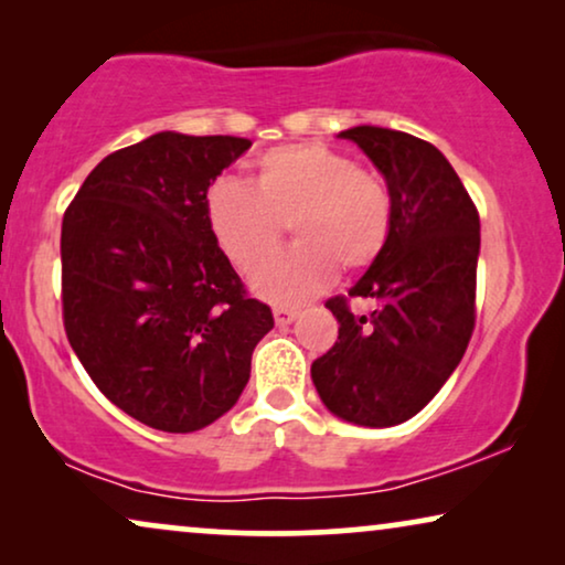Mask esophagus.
I'll return each mask as SVG.
<instances>
[{
    "mask_svg": "<svg viewBox=\"0 0 565 565\" xmlns=\"http://www.w3.org/2000/svg\"><path fill=\"white\" fill-rule=\"evenodd\" d=\"M273 313H275V321L280 323V327H285V323L296 321L300 311H298V308H292V306H275Z\"/></svg>",
    "mask_w": 565,
    "mask_h": 565,
    "instance_id": "obj_1",
    "label": "esophagus"
}]
</instances>
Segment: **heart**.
Wrapping results in <instances>:
<instances>
[{
  "instance_id": "1",
  "label": "heart",
  "mask_w": 565,
  "mask_h": 565,
  "mask_svg": "<svg viewBox=\"0 0 565 565\" xmlns=\"http://www.w3.org/2000/svg\"><path fill=\"white\" fill-rule=\"evenodd\" d=\"M205 223L236 267H252L279 243L287 223L299 242L252 269L269 300H306L381 259L393 228V200L370 169L323 143H282L259 153L252 182L218 177L203 198Z\"/></svg>"
}]
</instances>
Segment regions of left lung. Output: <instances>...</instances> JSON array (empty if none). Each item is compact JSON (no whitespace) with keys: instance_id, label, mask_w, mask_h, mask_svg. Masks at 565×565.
Instances as JSON below:
<instances>
[{"instance_id":"left-lung-1","label":"left lung","mask_w":565,"mask_h":565,"mask_svg":"<svg viewBox=\"0 0 565 565\" xmlns=\"http://www.w3.org/2000/svg\"><path fill=\"white\" fill-rule=\"evenodd\" d=\"M339 138L358 143L385 177L393 228L358 285L327 300L339 337L313 360L311 377L331 414L393 427L419 414L466 354L476 327L481 221L450 161L429 141L375 126ZM352 297L375 299L379 308L352 315Z\"/></svg>"}]
</instances>
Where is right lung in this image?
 <instances>
[{"label": "right lung", "mask_w": 565, "mask_h": 565, "mask_svg": "<svg viewBox=\"0 0 565 565\" xmlns=\"http://www.w3.org/2000/svg\"><path fill=\"white\" fill-rule=\"evenodd\" d=\"M249 146L164 130L99 161L64 213L68 344L97 388L146 427L184 435L226 414L275 327L203 211L207 184Z\"/></svg>", "instance_id": "obj_1"}]
</instances>
